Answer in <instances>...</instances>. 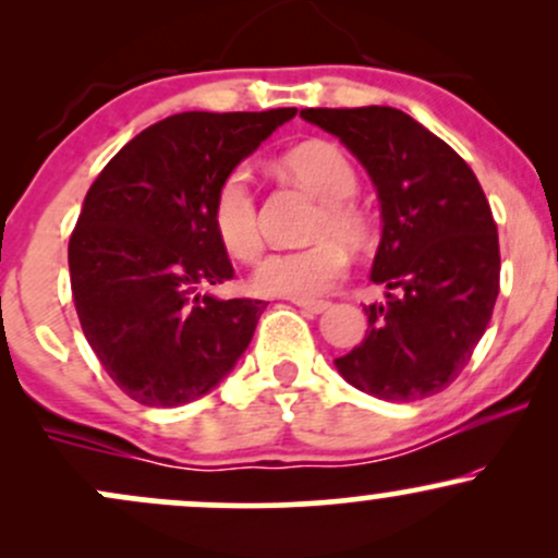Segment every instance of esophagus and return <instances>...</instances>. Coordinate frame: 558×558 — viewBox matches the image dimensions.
Wrapping results in <instances>:
<instances>
[{
	"mask_svg": "<svg viewBox=\"0 0 558 558\" xmlns=\"http://www.w3.org/2000/svg\"><path fill=\"white\" fill-rule=\"evenodd\" d=\"M293 304L299 306V310L310 312V315H323L325 310L330 306V301H323V299H293Z\"/></svg>",
	"mask_w": 558,
	"mask_h": 558,
	"instance_id": "1",
	"label": "esophagus"
}]
</instances>
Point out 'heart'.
Returning a JSON list of instances; mask_svg holds the SVG:
<instances>
[{
    "label": "heart",
    "mask_w": 558,
    "mask_h": 558,
    "mask_svg": "<svg viewBox=\"0 0 558 558\" xmlns=\"http://www.w3.org/2000/svg\"><path fill=\"white\" fill-rule=\"evenodd\" d=\"M283 168L301 189L319 198V213L312 222L315 246L301 252L270 254L252 275L254 291L262 296L315 299L330 291L345 270V246L362 248L369 239L367 220L354 204L356 178L351 159L328 141H306L283 157ZM213 226L230 257L241 262L257 259L262 233L248 175L233 170L217 185L213 202Z\"/></svg>",
    "instance_id": "heart-1"
}]
</instances>
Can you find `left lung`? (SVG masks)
<instances>
[{
  "mask_svg": "<svg viewBox=\"0 0 558 558\" xmlns=\"http://www.w3.org/2000/svg\"><path fill=\"white\" fill-rule=\"evenodd\" d=\"M362 162L380 202L367 336L336 369L386 401H420L457 380L498 296V233L475 172L446 141L393 107L301 110Z\"/></svg>",
  "mask_w": 558,
  "mask_h": 558,
  "instance_id": "obj_1",
  "label": "left lung"
}]
</instances>
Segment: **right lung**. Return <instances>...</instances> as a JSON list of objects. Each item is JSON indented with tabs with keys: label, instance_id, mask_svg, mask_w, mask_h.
Here are the masks:
<instances>
[{
	"label": "right lung",
	"instance_id": "add662e5",
	"mask_svg": "<svg viewBox=\"0 0 558 558\" xmlns=\"http://www.w3.org/2000/svg\"><path fill=\"white\" fill-rule=\"evenodd\" d=\"M293 114H170L128 141L88 189L68 246L75 312L133 401L202 399L252 343L265 301L202 291L233 278L213 202L222 178Z\"/></svg>",
	"mask_w": 558,
	"mask_h": 558
}]
</instances>
